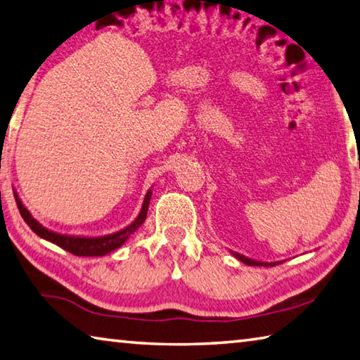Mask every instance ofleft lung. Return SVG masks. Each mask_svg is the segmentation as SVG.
Instances as JSON below:
<instances>
[{"mask_svg": "<svg viewBox=\"0 0 360 360\" xmlns=\"http://www.w3.org/2000/svg\"><path fill=\"white\" fill-rule=\"evenodd\" d=\"M231 254H233L238 260H241L243 264H246L249 266H275L278 264H281V262H260V260H254V259L246 257V255H241V254L233 252V251H231Z\"/></svg>", "mask_w": 360, "mask_h": 360, "instance_id": "left-lung-1", "label": "left lung"}]
</instances>
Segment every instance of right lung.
Instances as JSON below:
<instances>
[{"label":"right lung","mask_w":360,"mask_h":360,"mask_svg":"<svg viewBox=\"0 0 360 360\" xmlns=\"http://www.w3.org/2000/svg\"><path fill=\"white\" fill-rule=\"evenodd\" d=\"M152 191L149 188L148 193H146L144 202L141 206V211L136 216L135 221L127 225L125 229L119 231H114V233L103 235V236H76V235H65V233H57V231L46 229L44 225H41L36 219L30 214V211L25 208V205L22 203L19 198V193L14 191V198L17 202V208H19L23 221L28 224V227L32 229L39 238L51 241L53 245L63 248L65 251H68L75 255H81V257H101V255H106L109 252L119 249L124 243L130 238V236L135 233V231L141 227L143 222L146 221V216H148L149 203H150Z\"/></svg>","instance_id":"right-lung-1"}]
</instances>
